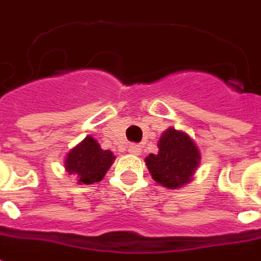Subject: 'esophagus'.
Here are the masks:
<instances>
[{
  "label": "esophagus",
  "instance_id": "obj_1",
  "mask_svg": "<svg viewBox=\"0 0 261 261\" xmlns=\"http://www.w3.org/2000/svg\"><path fill=\"white\" fill-rule=\"evenodd\" d=\"M140 151H142V147L139 145L129 146V153H132V154H140Z\"/></svg>",
  "mask_w": 261,
  "mask_h": 261
}]
</instances>
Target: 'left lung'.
Instances as JSON below:
<instances>
[{
	"instance_id": "left-lung-1",
	"label": "left lung",
	"mask_w": 261,
	"mask_h": 261,
	"mask_svg": "<svg viewBox=\"0 0 261 261\" xmlns=\"http://www.w3.org/2000/svg\"><path fill=\"white\" fill-rule=\"evenodd\" d=\"M153 180L167 188H180L191 180L199 164V151L184 132L167 129L159 140V153L146 157Z\"/></svg>"
}]
</instances>
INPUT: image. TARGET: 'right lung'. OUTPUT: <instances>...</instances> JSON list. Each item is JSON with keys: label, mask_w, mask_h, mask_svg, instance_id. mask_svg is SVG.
<instances>
[{"label": "right lung", "mask_w": 261, "mask_h": 261, "mask_svg": "<svg viewBox=\"0 0 261 261\" xmlns=\"http://www.w3.org/2000/svg\"><path fill=\"white\" fill-rule=\"evenodd\" d=\"M114 153L102 150L98 142L88 136L70 150L66 159V170L73 174L79 184H94L102 180L114 162Z\"/></svg>", "instance_id": "obj_1"}]
</instances>
